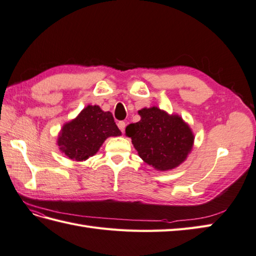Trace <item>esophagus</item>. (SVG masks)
Wrapping results in <instances>:
<instances>
[{
    "instance_id": "obj_1",
    "label": "esophagus",
    "mask_w": 256,
    "mask_h": 256,
    "mask_svg": "<svg viewBox=\"0 0 256 256\" xmlns=\"http://www.w3.org/2000/svg\"><path fill=\"white\" fill-rule=\"evenodd\" d=\"M118 128L122 130V132L124 134V128H126V122H118Z\"/></svg>"
}]
</instances>
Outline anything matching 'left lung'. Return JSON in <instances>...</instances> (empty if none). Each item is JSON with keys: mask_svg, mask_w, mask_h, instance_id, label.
Segmentation results:
<instances>
[{"mask_svg": "<svg viewBox=\"0 0 256 256\" xmlns=\"http://www.w3.org/2000/svg\"><path fill=\"white\" fill-rule=\"evenodd\" d=\"M140 122L126 127V136L142 160L160 171L172 170L192 150L194 136L178 116H170L158 107L139 110Z\"/></svg>", "mask_w": 256, "mask_h": 256, "instance_id": "8db88e82", "label": "left lung"}]
</instances>
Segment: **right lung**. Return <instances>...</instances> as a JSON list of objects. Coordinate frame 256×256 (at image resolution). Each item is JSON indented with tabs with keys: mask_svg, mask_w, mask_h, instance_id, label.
<instances>
[{
	"mask_svg": "<svg viewBox=\"0 0 256 256\" xmlns=\"http://www.w3.org/2000/svg\"><path fill=\"white\" fill-rule=\"evenodd\" d=\"M120 134L112 112L88 105L74 120L64 124L58 144L71 160L84 161L98 151L106 138Z\"/></svg>",
	"mask_w": 256,
	"mask_h": 256,
	"instance_id": "add662e5",
	"label": "right lung"
}]
</instances>
